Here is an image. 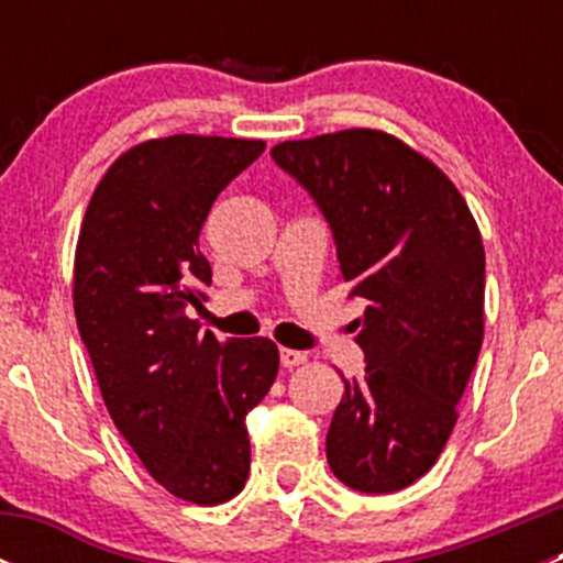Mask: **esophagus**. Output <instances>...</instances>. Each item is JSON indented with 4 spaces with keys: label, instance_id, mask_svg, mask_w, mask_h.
<instances>
[{
    "label": "esophagus",
    "instance_id": "esophagus-1",
    "mask_svg": "<svg viewBox=\"0 0 563 563\" xmlns=\"http://www.w3.org/2000/svg\"><path fill=\"white\" fill-rule=\"evenodd\" d=\"M280 362H283V367H288V371H291V367L305 365V362H308V354H305V351L280 349Z\"/></svg>",
    "mask_w": 563,
    "mask_h": 563
}]
</instances>
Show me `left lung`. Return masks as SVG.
<instances>
[{
	"instance_id": "1",
	"label": "left lung",
	"mask_w": 563,
	"mask_h": 563,
	"mask_svg": "<svg viewBox=\"0 0 563 563\" xmlns=\"http://www.w3.org/2000/svg\"><path fill=\"white\" fill-rule=\"evenodd\" d=\"M316 198L349 297L365 299V376L345 382L327 433L343 485L395 493L450 441L485 334V247L452 179L384 130L351 128L272 150Z\"/></svg>"
}]
</instances>
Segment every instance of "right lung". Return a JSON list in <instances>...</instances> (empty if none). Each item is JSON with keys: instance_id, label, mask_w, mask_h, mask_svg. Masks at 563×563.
<instances>
[{"instance_id": "right-lung-1", "label": "right lung", "mask_w": 563, "mask_h": 563, "mask_svg": "<svg viewBox=\"0 0 563 563\" xmlns=\"http://www.w3.org/2000/svg\"><path fill=\"white\" fill-rule=\"evenodd\" d=\"M264 146L185 133L130 146L78 231L73 308L108 413L144 468L198 507L245 487V417L280 367L269 338L218 340L185 316L212 283L198 250L209 209Z\"/></svg>"}]
</instances>
